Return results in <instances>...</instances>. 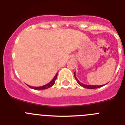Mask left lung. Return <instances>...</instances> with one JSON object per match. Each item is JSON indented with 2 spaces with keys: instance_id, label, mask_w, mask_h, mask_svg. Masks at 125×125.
<instances>
[{
  "instance_id": "obj_1",
  "label": "left lung",
  "mask_w": 125,
  "mask_h": 125,
  "mask_svg": "<svg viewBox=\"0 0 125 125\" xmlns=\"http://www.w3.org/2000/svg\"><path fill=\"white\" fill-rule=\"evenodd\" d=\"M74 78L75 79H76V81H77V82H78V83L79 84L80 86H81L82 87H83V88H87V89H96V88H100V87H102L103 85H100V86H96V85H86V84H84L81 83L79 81V80H78L77 78H76V76H75V72L74 73Z\"/></svg>"
}]
</instances>
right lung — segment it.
Masks as SVG:
<instances>
[{
    "instance_id": "1",
    "label": "right lung",
    "mask_w": 125,
    "mask_h": 125,
    "mask_svg": "<svg viewBox=\"0 0 125 125\" xmlns=\"http://www.w3.org/2000/svg\"><path fill=\"white\" fill-rule=\"evenodd\" d=\"M57 74H56V76H54V78H53L52 80L50 83H49L47 84L44 85V86H42L32 87V86H29L31 88H32V89H36V90H42V89H47V88H50V87L52 86L54 84L55 81H56V78H57Z\"/></svg>"
}]
</instances>
